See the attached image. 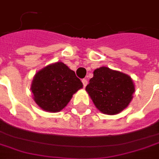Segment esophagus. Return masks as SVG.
I'll use <instances>...</instances> for the list:
<instances>
[{
	"label": "esophagus",
	"instance_id": "1",
	"mask_svg": "<svg viewBox=\"0 0 159 159\" xmlns=\"http://www.w3.org/2000/svg\"><path fill=\"white\" fill-rule=\"evenodd\" d=\"M82 83L84 84V87H85L87 85V84H88V81H87V80L84 79V80H82Z\"/></svg>",
	"mask_w": 159,
	"mask_h": 159
}]
</instances>
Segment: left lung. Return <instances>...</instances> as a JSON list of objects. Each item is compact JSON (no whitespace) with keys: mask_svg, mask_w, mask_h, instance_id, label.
<instances>
[{"mask_svg":"<svg viewBox=\"0 0 159 159\" xmlns=\"http://www.w3.org/2000/svg\"><path fill=\"white\" fill-rule=\"evenodd\" d=\"M93 75L85 90L100 111L116 115L129 106L135 91L129 75L104 66L95 70Z\"/></svg>","mask_w":159,"mask_h":159,"instance_id":"1","label":"left lung"}]
</instances>
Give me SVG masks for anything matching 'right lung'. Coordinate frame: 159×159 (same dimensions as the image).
Returning <instances> with one entry per match:
<instances>
[{"mask_svg": "<svg viewBox=\"0 0 159 159\" xmlns=\"http://www.w3.org/2000/svg\"><path fill=\"white\" fill-rule=\"evenodd\" d=\"M81 88L83 84L75 71L62 62L48 64L38 71L31 84L35 103L42 110L52 113L64 109Z\"/></svg>", "mask_w": 159, "mask_h": 159, "instance_id": "obj_1", "label": "right lung"}]
</instances>
